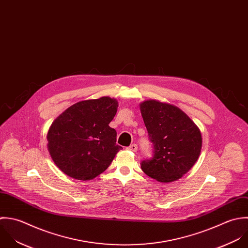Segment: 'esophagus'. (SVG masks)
I'll return each instance as SVG.
<instances>
[{"instance_id":"obj_1","label":"esophagus","mask_w":248,"mask_h":248,"mask_svg":"<svg viewBox=\"0 0 248 248\" xmlns=\"http://www.w3.org/2000/svg\"><path fill=\"white\" fill-rule=\"evenodd\" d=\"M128 149L130 150V151H133V152H137V150H138V145L137 144H131L129 147H128Z\"/></svg>"}]
</instances>
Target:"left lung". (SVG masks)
Returning a JSON list of instances; mask_svg holds the SVG:
<instances>
[{
    "instance_id": "obj_1",
    "label": "left lung",
    "mask_w": 248,
    "mask_h": 248,
    "mask_svg": "<svg viewBox=\"0 0 248 248\" xmlns=\"http://www.w3.org/2000/svg\"><path fill=\"white\" fill-rule=\"evenodd\" d=\"M153 143V158L141 162L142 171L163 183L180 179L199 158L202 136L194 122L176 106L157 100L140 105Z\"/></svg>"
}]
</instances>
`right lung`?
<instances>
[{
	"label": "right lung",
	"instance_id": "add662e5",
	"mask_svg": "<svg viewBox=\"0 0 248 248\" xmlns=\"http://www.w3.org/2000/svg\"><path fill=\"white\" fill-rule=\"evenodd\" d=\"M118 102L110 97L84 100L64 110L51 125L48 150L67 176L87 181L103 173L122 149L116 131L108 126Z\"/></svg>",
	"mask_w": 248,
	"mask_h": 248
}]
</instances>
